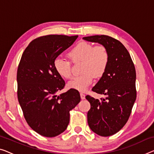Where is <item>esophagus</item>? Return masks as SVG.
<instances>
[{
	"label": "esophagus",
	"instance_id": "1",
	"mask_svg": "<svg viewBox=\"0 0 154 154\" xmlns=\"http://www.w3.org/2000/svg\"><path fill=\"white\" fill-rule=\"evenodd\" d=\"M80 96H81V99L82 100H84L85 99V95H84V93H80Z\"/></svg>",
	"mask_w": 154,
	"mask_h": 154
}]
</instances>
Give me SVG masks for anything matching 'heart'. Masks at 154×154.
Returning <instances> with one entry per match:
<instances>
[{"label": "heart", "mask_w": 154, "mask_h": 154, "mask_svg": "<svg viewBox=\"0 0 154 154\" xmlns=\"http://www.w3.org/2000/svg\"><path fill=\"white\" fill-rule=\"evenodd\" d=\"M68 56L73 62L83 61L82 65V75L73 77L68 82V87L78 91L84 92L93 83L94 75L102 77L104 74L109 63V53L104 45H96L86 42H80L75 45ZM54 68L61 77L68 79L71 76V64L70 61L61 58H56L54 61Z\"/></svg>", "instance_id": "b5f03b06"}]
</instances>
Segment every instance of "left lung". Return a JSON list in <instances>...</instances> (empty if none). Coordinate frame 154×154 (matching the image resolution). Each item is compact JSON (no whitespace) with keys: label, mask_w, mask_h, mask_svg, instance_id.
Returning a JSON list of instances; mask_svg holds the SVG:
<instances>
[{"label":"left lung","mask_w":154,"mask_h":154,"mask_svg":"<svg viewBox=\"0 0 154 154\" xmlns=\"http://www.w3.org/2000/svg\"><path fill=\"white\" fill-rule=\"evenodd\" d=\"M84 40L106 48L109 63L106 72L92 91L106 95L95 99L86 95L91 109L87 113L89 127L107 137L118 132L128 120L136 99V73L129 53L120 41L106 35L86 36Z\"/></svg>","instance_id":"left-lung-1"}]
</instances>
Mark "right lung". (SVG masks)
I'll list each match as a JSON object with an SVG mask.
<instances>
[{
	"label": "right lung",
	"instance_id": "right-lung-1",
	"mask_svg": "<svg viewBox=\"0 0 154 154\" xmlns=\"http://www.w3.org/2000/svg\"><path fill=\"white\" fill-rule=\"evenodd\" d=\"M77 37L56 34L35 38L18 64V102L28 125L43 136L52 137L63 133L69 124L70 111L81 100L75 89L57 95L65 82L54 68V59Z\"/></svg>",
	"mask_w": 154,
	"mask_h": 154
}]
</instances>
